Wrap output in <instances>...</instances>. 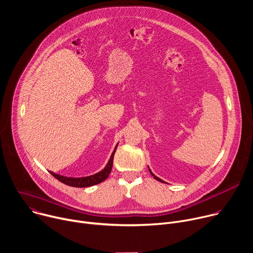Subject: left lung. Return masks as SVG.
<instances>
[{
	"instance_id": "8db88e82",
	"label": "left lung",
	"mask_w": 253,
	"mask_h": 253,
	"mask_svg": "<svg viewBox=\"0 0 253 253\" xmlns=\"http://www.w3.org/2000/svg\"><path fill=\"white\" fill-rule=\"evenodd\" d=\"M149 172H150V173H151V174H152V175H153V177H154V178H155V179H157V180H159V181H162V182H165V181H164V180H163V179H160V178H158V177H157V176H155V175H154V174H153V173H152V171H151V170H150V169H149Z\"/></svg>"
}]
</instances>
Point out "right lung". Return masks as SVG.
I'll return each mask as SVG.
<instances>
[{"label": "right lung", "mask_w": 253, "mask_h": 253, "mask_svg": "<svg viewBox=\"0 0 253 253\" xmlns=\"http://www.w3.org/2000/svg\"><path fill=\"white\" fill-rule=\"evenodd\" d=\"M117 148V146H116ZM116 148L113 151L110 160L108 162L107 166L105 167V169L103 170H101L100 172L94 174V175H89V176H85V177H66V176H62L59 174H56L54 172L49 171L56 179H58L59 181H61L62 183H65V185L70 186V187H75V188H86V187H91L98 185V183L104 181L110 174L111 170H112V167H113V160H114V154L115 151H116Z\"/></svg>", "instance_id": "obj_1"}]
</instances>
